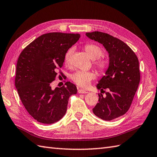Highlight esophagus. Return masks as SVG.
Returning a JSON list of instances; mask_svg holds the SVG:
<instances>
[{
	"label": "esophagus",
	"instance_id": "1",
	"mask_svg": "<svg viewBox=\"0 0 157 157\" xmlns=\"http://www.w3.org/2000/svg\"><path fill=\"white\" fill-rule=\"evenodd\" d=\"M78 93H87L88 91H87V90H85V89H78Z\"/></svg>",
	"mask_w": 157,
	"mask_h": 157
}]
</instances>
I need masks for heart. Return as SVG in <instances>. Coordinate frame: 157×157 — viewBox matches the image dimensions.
<instances>
[{"mask_svg":"<svg viewBox=\"0 0 157 157\" xmlns=\"http://www.w3.org/2000/svg\"><path fill=\"white\" fill-rule=\"evenodd\" d=\"M85 50L89 57L95 61V64L100 71H105L108 67V62L107 60L101 59L103 52L102 48L98 45L89 44L85 46ZM73 52L72 48H70L65 53L64 55V64L66 65H70L71 62V57ZM95 78V74L90 71H76L71 75L72 81L76 85L82 87H86L90 81Z\"/></svg>","mask_w":157,"mask_h":157,"instance_id":"obj_1","label":"heart"}]
</instances>
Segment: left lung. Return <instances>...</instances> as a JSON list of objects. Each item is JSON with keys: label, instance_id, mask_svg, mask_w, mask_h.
<instances>
[{"label": "left lung", "instance_id": "left-lung-1", "mask_svg": "<svg viewBox=\"0 0 157 157\" xmlns=\"http://www.w3.org/2000/svg\"><path fill=\"white\" fill-rule=\"evenodd\" d=\"M89 39L101 44L109 54V67L97 88L105 97L99 95V103L93 109L96 116L110 121L126 113L130 108L140 82L138 59L124 41L109 34L93 31L86 33Z\"/></svg>", "mask_w": 157, "mask_h": 157}]
</instances>
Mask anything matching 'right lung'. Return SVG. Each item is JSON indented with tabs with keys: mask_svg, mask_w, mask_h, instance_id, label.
<instances>
[{
	"mask_svg": "<svg viewBox=\"0 0 157 157\" xmlns=\"http://www.w3.org/2000/svg\"><path fill=\"white\" fill-rule=\"evenodd\" d=\"M81 37L79 33L44 34L20 54L17 63L15 86L21 102L31 116L42 124H54L67 112L68 99L77 93L71 82L52 89L65 53Z\"/></svg>",
	"mask_w": 157,
	"mask_h": 157,
	"instance_id": "right-lung-1",
	"label": "right lung"
}]
</instances>
